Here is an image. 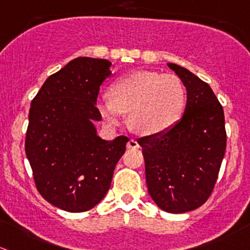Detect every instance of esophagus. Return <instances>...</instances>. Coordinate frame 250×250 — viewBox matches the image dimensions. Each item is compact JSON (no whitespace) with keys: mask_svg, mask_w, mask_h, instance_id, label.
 Returning a JSON list of instances; mask_svg holds the SVG:
<instances>
[{"mask_svg":"<svg viewBox=\"0 0 250 250\" xmlns=\"http://www.w3.org/2000/svg\"><path fill=\"white\" fill-rule=\"evenodd\" d=\"M126 147L127 148H132V149H136V148H139V144H137V141L136 140H130L129 142H127L126 144Z\"/></svg>","mask_w":250,"mask_h":250,"instance_id":"esophagus-1","label":"esophagus"}]
</instances>
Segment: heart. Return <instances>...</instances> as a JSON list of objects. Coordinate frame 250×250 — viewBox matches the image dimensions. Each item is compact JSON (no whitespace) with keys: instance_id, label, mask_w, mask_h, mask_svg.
Wrapping results in <instances>:
<instances>
[{"instance_id":"obj_1","label":"heart","mask_w":250,"mask_h":250,"mask_svg":"<svg viewBox=\"0 0 250 250\" xmlns=\"http://www.w3.org/2000/svg\"><path fill=\"white\" fill-rule=\"evenodd\" d=\"M187 92L173 73L136 71L114 83L110 97L97 102V109L109 125H119L129 113V125L144 136L163 134L182 118Z\"/></svg>"}]
</instances>
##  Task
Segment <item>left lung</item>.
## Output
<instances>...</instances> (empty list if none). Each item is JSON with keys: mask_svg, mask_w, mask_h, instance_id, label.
I'll list each match as a JSON object with an SVG mask.
<instances>
[{"mask_svg": "<svg viewBox=\"0 0 250 250\" xmlns=\"http://www.w3.org/2000/svg\"><path fill=\"white\" fill-rule=\"evenodd\" d=\"M187 88L183 116L168 131L137 140L148 194L159 208L184 213L212 191L226 151L225 115L210 85L187 68L167 63Z\"/></svg>", "mask_w": 250, "mask_h": 250, "instance_id": "1", "label": "left lung"}]
</instances>
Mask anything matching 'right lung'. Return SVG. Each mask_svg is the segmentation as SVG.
Here are the masks:
<instances>
[{"mask_svg": "<svg viewBox=\"0 0 250 250\" xmlns=\"http://www.w3.org/2000/svg\"><path fill=\"white\" fill-rule=\"evenodd\" d=\"M110 67L104 59H73L45 81L30 104L25 153L35 185L47 203L68 212L103 200L129 141L103 140L94 125L102 120L97 97Z\"/></svg>", "mask_w": 250, "mask_h": 250, "instance_id": "right-lung-1", "label": "right lung"}]
</instances>
